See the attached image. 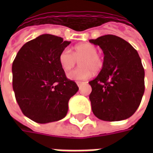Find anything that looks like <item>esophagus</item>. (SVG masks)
<instances>
[{
	"instance_id": "34e87169",
	"label": "esophagus",
	"mask_w": 153,
	"mask_h": 153,
	"mask_svg": "<svg viewBox=\"0 0 153 153\" xmlns=\"http://www.w3.org/2000/svg\"><path fill=\"white\" fill-rule=\"evenodd\" d=\"M85 83V82H77V85H78V86L79 87V89L82 88V84Z\"/></svg>"
}]
</instances>
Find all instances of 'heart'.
I'll list each match as a JSON object with an SVG mask.
<instances>
[{"instance_id":"heart-1","label":"heart","mask_w":153,"mask_h":153,"mask_svg":"<svg viewBox=\"0 0 153 153\" xmlns=\"http://www.w3.org/2000/svg\"><path fill=\"white\" fill-rule=\"evenodd\" d=\"M80 61V66L69 72L67 76L70 79L82 81L93 74L94 71H100L104 65V59L98 53V48L90 43H82L74 46L73 53L69 49H64L59 55V62L65 71H69Z\"/></svg>"}]
</instances>
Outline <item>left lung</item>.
<instances>
[{"mask_svg": "<svg viewBox=\"0 0 153 153\" xmlns=\"http://www.w3.org/2000/svg\"><path fill=\"white\" fill-rule=\"evenodd\" d=\"M89 41L98 45L104 53L102 71L89 82L94 114L106 121L128 118L139 107L145 92V70L137 51L114 35Z\"/></svg>", "mask_w": 153, "mask_h": 153, "instance_id": "left-lung-1", "label": "left lung"}]
</instances>
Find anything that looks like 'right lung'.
<instances>
[{
    "label": "right lung",
    "instance_id": "right-lung-1",
    "mask_svg": "<svg viewBox=\"0 0 153 153\" xmlns=\"http://www.w3.org/2000/svg\"><path fill=\"white\" fill-rule=\"evenodd\" d=\"M71 44L44 34L27 42L13 62V88L25 116L40 124L59 121L67 115L68 102L79 91L67 78L59 55Z\"/></svg>",
    "mask_w": 153,
    "mask_h": 153
}]
</instances>
